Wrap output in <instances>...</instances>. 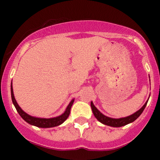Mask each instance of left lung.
<instances>
[{"instance_id": "8db88e82", "label": "left lung", "mask_w": 160, "mask_h": 160, "mask_svg": "<svg viewBox=\"0 0 160 160\" xmlns=\"http://www.w3.org/2000/svg\"><path fill=\"white\" fill-rule=\"evenodd\" d=\"M148 101H149V99H148L147 101L145 103L144 105H143L139 110L137 111L136 112L131 114L129 116H127V117H125V118H109L108 117V116L103 114L101 111L95 107L94 104H93V103L92 102V101L91 103H90V106H91V109H92V111H93V115L95 116V118H96L98 119L101 123L104 124V125H108V126H111V127L118 128V127L125 126V125L132 123V122H133L134 121L136 120V119L141 115L142 111H144L145 108H146V104H147L148 103Z\"/></svg>"}]
</instances>
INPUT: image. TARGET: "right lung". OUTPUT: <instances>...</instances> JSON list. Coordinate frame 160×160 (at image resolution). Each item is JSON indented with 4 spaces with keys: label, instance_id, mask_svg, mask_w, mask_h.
Segmentation results:
<instances>
[{
    "label": "right lung",
    "instance_id": "obj_1",
    "mask_svg": "<svg viewBox=\"0 0 160 160\" xmlns=\"http://www.w3.org/2000/svg\"><path fill=\"white\" fill-rule=\"evenodd\" d=\"M11 99H12V102L14 104V107H15L16 110H17L18 114H20L21 117L24 119L26 122H28L30 125H34V126L38 127V128H52V127L58 126V125H60L61 124L63 123L67 119V118L69 117L70 113V109L72 107V104L74 102V99H72L70 101V104H68V106L66 108L65 111L62 113L61 115L57 116V117L54 118H37L34 117V116H31L28 114H27L26 112H25L22 108H20V106L18 104L17 101H16L15 98H14V91H13V87H12V82L11 83Z\"/></svg>",
    "mask_w": 160,
    "mask_h": 160
}]
</instances>
